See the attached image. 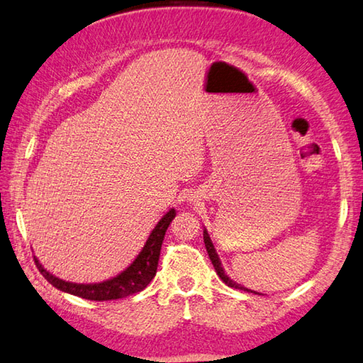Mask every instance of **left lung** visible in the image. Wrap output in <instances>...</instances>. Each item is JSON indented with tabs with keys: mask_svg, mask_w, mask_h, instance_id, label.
I'll return each mask as SVG.
<instances>
[{
	"mask_svg": "<svg viewBox=\"0 0 363 363\" xmlns=\"http://www.w3.org/2000/svg\"><path fill=\"white\" fill-rule=\"evenodd\" d=\"M203 240H204V246H206L208 255H209L211 262H213V265H214V269H216L217 276H219V278H220L223 282H225V284H227L228 287L240 289V291H245V292H254V291H250V289H246L245 286L238 284V282H235L233 279H230L228 276L225 274V272H223V268H222V263H220L219 255H217L216 249H214V245H213V241H211V238H209V235H208L206 230H203ZM254 294H257V292H254Z\"/></svg>",
	"mask_w": 363,
	"mask_h": 363,
	"instance_id": "left-lung-1",
	"label": "left lung"
}]
</instances>
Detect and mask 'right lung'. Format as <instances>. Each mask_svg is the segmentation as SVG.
I'll return each mask as SVG.
<instances>
[{"mask_svg": "<svg viewBox=\"0 0 363 363\" xmlns=\"http://www.w3.org/2000/svg\"><path fill=\"white\" fill-rule=\"evenodd\" d=\"M174 216H176V211L169 209L168 213L164 214L159 222H157L155 228L149 235L146 245H144L143 250L138 254L133 263H131L128 268H125L121 274H117L108 281L96 282V284H76V282L63 281L52 273H49L48 269L39 263L36 257H35V263L44 278L62 292L81 296V298L91 300V301H108V300L125 298V296L144 291L149 282L154 279V276L157 273V267H159V257H160L162 242L164 238V232H167V228L169 227V222L174 219Z\"/></svg>", "mask_w": 363, "mask_h": 363, "instance_id": "1", "label": "right lung"}]
</instances>
